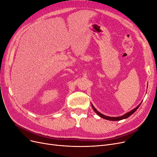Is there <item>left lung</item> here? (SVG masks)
Listing matches in <instances>:
<instances>
[{"label": "left lung", "mask_w": 157, "mask_h": 157, "mask_svg": "<svg viewBox=\"0 0 157 157\" xmlns=\"http://www.w3.org/2000/svg\"><path fill=\"white\" fill-rule=\"evenodd\" d=\"M142 102H141L140 104H139V105H138L136 108L133 109L132 110V111H131L128 112L127 113L124 114L123 116H121V117H107V116L103 115V114H102L101 113H100V112H98V111H97V110L96 109V108L93 106V105H92V103H91V105H92V109H93V110L94 111V112H95L98 116H100V117H101L102 118L105 119V120H111V121H118V120H124V119H125V118H127L129 117L130 116L132 115L133 113H134L136 111V110L138 109V107H140V105H141Z\"/></svg>", "instance_id": "1"}]
</instances>
